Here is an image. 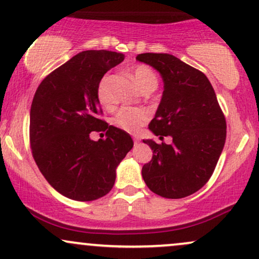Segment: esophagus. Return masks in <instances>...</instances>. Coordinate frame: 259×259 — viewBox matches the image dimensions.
<instances>
[{"mask_svg": "<svg viewBox=\"0 0 259 259\" xmlns=\"http://www.w3.org/2000/svg\"><path fill=\"white\" fill-rule=\"evenodd\" d=\"M133 142H135V144L137 145L139 142H141V138H139V137H133Z\"/></svg>", "mask_w": 259, "mask_h": 259, "instance_id": "34e87169", "label": "esophagus"}]
</instances>
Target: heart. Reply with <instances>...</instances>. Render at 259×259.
I'll list each match as a JSON object with an SVG mask.
<instances>
[{"label": "heart", "mask_w": 259, "mask_h": 259, "mask_svg": "<svg viewBox=\"0 0 259 259\" xmlns=\"http://www.w3.org/2000/svg\"><path fill=\"white\" fill-rule=\"evenodd\" d=\"M132 77L136 84L141 90H145L149 87H156L157 78L155 72L150 68L145 65H138L132 70ZM106 77H103L97 86V99L99 104L104 108H110L112 102L108 94L106 87ZM150 118V112L144 108H132V106H124L120 109L117 114L112 118V122L118 128L126 131L128 133H137L139 128L145 124Z\"/></svg>", "instance_id": "heart-1"}]
</instances>
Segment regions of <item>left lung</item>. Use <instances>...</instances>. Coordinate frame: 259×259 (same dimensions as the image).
Returning <instances> with one entry per match:
<instances>
[{
	"instance_id": "obj_1",
	"label": "left lung",
	"mask_w": 259,
	"mask_h": 259,
	"mask_svg": "<svg viewBox=\"0 0 259 259\" xmlns=\"http://www.w3.org/2000/svg\"><path fill=\"white\" fill-rule=\"evenodd\" d=\"M139 62L153 66L163 80V93L149 128L171 136V144L143 141L153 159L142 168L145 184L166 199H182L208 182L227 138V122L211 82L203 72L167 53H143Z\"/></svg>"
}]
</instances>
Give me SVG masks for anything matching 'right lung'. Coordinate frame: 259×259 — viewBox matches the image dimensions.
Listing matches in <instances>:
<instances>
[{
  "label": "right lung",
  "instance_id": "1",
  "mask_svg": "<svg viewBox=\"0 0 259 259\" xmlns=\"http://www.w3.org/2000/svg\"><path fill=\"white\" fill-rule=\"evenodd\" d=\"M124 59L111 51H84L44 78L30 110V147L46 181L62 195L93 201L112 189L116 167L133 147L128 133L109 126L97 86ZM106 130L94 142L89 133Z\"/></svg>",
  "mask_w": 259,
  "mask_h": 259
}]
</instances>
